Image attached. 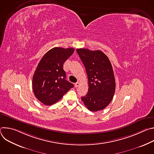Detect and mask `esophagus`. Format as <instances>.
<instances>
[{"mask_svg":"<svg viewBox=\"0 0 154 154\" xmlns=\"http://www.w3.org/2000/svg\"><path fill=\"white\" fill-rule=\"evenodd\" d=\"M74 85H75V86L77 88V87H78V86L80 85V83H79V82H77V83H75L74 84Z\"/></svg>","mask_w":154,"mask_h":154,"instance_id":"1","label":"esophagus"}]
</instances>
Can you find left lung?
I'll return each instance as SVG.
<instances>
[{
	"mask_svg": "<svg viewBox=\"0 0 154 154\" xmlns=\"http://www.w3.org/2000/svg\"><path fill=\"white\" fill-rule=\"evenodd\" d=\"M88 79V92L82 97L86 108L91 112L104 109L113 99L115 79L112 65L107 56L100 51L77 49Z\"/></svg>",
	"mask_w": 154,
	"mask_h": 154,
	"instance_id": "obj_1",
	"label": "left lung"
}]
</instances>
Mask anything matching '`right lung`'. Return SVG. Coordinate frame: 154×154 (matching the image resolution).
<instances>
[{
	"label": "right lung",
	"mask_w": 154,
	"mask_h": 154,
	"mask_svg": "<svg viewBox=\"0 0 154 154\" xmlns=\"http://www.w3.org/2000/svg\"><path fill=\"white\" fill-rule=\"evenodd\" d=\"M74 49L54 48L42 57L33 76L35 97L46 105H53L74 87L66 80L63 64L74 53Z\"/></svg>",
	"instance_id": "add662e5"
}]
</instances>
